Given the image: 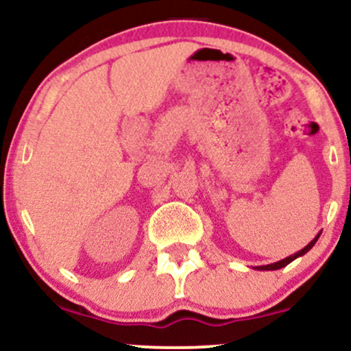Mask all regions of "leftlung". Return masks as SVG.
Segmentation results:
<instances>
[{
	"label": "left lung",
	"instance_id": "obj_1",
	"mask_svg": "<svg viewBox=\"0 0 351 351\" xmlns=\"http://www.w3.org/2000/svg\"><path fill=\"white\" fill-rule=\"evenodd\" d=\"M318 237H320V234H317L315 236V239H312L310 241V243L305 245L304 249H302V251H299V252H295V254H292V256H289V257H285V259H282V261H279V263H274V264H267V265H257V271H277V269H282V267H285V265L287 264H291L293 259H297V257H300V256H304V254H307L310 249L313 247V244L317 243V239Z\"/></svg>",
	"mask_w": 351,
	"mask_h": 351
}]
</instances>
